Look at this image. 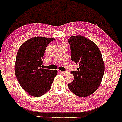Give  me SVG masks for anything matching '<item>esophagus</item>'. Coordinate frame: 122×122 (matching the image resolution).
<instances>
[{
	"label": "esophagus",
	"mask_w": 122,
	"mask_h": 122,
	"mask_svg": "<svg viewBox=\"0 0 122 122\" xmlns=\"http://www.w3.org/2000/svg\"><path fill=\"white\" fill-rule=\"evenodd\" d=\"M59 72H60L61 73H63V74H67V73H68L67 71H59Z\"/></svg>",
	"instance_id": "esophagus-1"
}]
</instances>
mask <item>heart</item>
I'll return each instance as SVG.
<instances>
[{
    "label": "heart",
    "mask_w": 122,
    "mask_h": 122,
    "mask_svg": "<svg viewBox=\"0 0 122 122\" xmlns=\"http://www.w3.org/2000/svg\"><path fill=\"white\" fill-rule=\"evenodd\" d=\"M65 42H64V41H61L60 44H65Z\"/></svg>",
    "instance_id": "heart-1"
}]
</instances>
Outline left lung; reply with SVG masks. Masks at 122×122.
<instances>
[{
	"mask_svg": "<svg viewBox=\"0 0 122 122\" xmlns=\"http://www.w3.org/2000/svg\"><path fill=\"white\" fill-rule=\"evenodd\" d=\"M71 58L79 67L71 72L74 80L68 84L69 89L80 97H86L97 90L102 81L105 71L104 62L101 52L93 41L82 36L69 39Z\"/></svg>",
	"mask_w": 122,
	"mask_h": 122,
	"instance_id": "left-lung-1",
	"label": "left lung"
}]
</instances>
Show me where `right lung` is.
I'll list each match as a JSON object with an SVG mask.
<instances>
[{
    "label": "right lung",
    "instance_id": "obj_1",
    "mask_svg": "<svg viewBox=\"0 0 122 122\" xmlns=\"http://www.w3.org/2000/svg\"><path fill=\"white\" fill-rule=\"evenodd\" d=\"M54 40L36 36L25 41L18 50L15 75L20 86L30 95L38 97L47 92L57 75V70L41 67L45 50Z\"/></svg>",
    "mask_w": 122,
    "mask_h": 122
}]
</instances>
